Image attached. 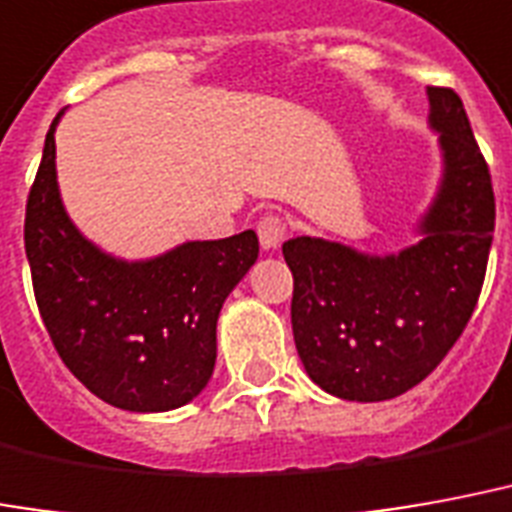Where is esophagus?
<instances>
[{
    "instance_id": "34e87169",
    "label": "esophagus",
    "mask_w": 512,
    "mask_h": 512,
    "mask_svg": "<svg viewBox=\"0 0 512 512\" xmlns=\"http://www.w3.org/2000/svg\"><path fill=\"white\" fill-rule=\"evenodd\" d=\"M290 233V227L282 217H276V214H268L257 222V236H260V244L263 249H276V246H282V241Z\"/></svg>"
}]
</instances>
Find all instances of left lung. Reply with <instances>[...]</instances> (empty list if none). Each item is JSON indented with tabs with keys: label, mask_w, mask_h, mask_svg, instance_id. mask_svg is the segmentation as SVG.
Returning a JSON list of instances; mask_svg holds the SVG:
<instances>
[{
	"label": "left lung",
	"mask_w": 512,
	"mask_h": 512,
	"mask_svg": "<svg viewBox=\"0 0 512 512\" xmlns=\"http://www.w3.org/2000/svg\"><path fill=\"white\" fill-rule=\"evenodd\" d=\"M429 105L445 170L418 244L385 257L309 236L282 246L295 347L306 374L339 399H396L426 380L467 328L486 279L491 173L461 97L429 86Z\"/></svg>",
	"instance_id": "left-lung-1"
}]
</instances>
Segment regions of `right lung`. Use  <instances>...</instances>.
Listing matches in <instances>:
<instances>
[{"mask_svg": "<svg viewBox=\"0 0 512 512\" xmlns=\"http://www.w3.org/2000/svg\"><path fill=\"white\" fill-rule=\"evenodd\" d=\"M56 113L29 189L24 246L34 301L59 358L102 401L130 412L176 410L217 361V317L257 260L255 230L187 241L124 263L75 230L56 187Z\"/></svg>", "mask_w": 512, "mask_h": 512, "instance_id": "right-lung-1", "label": "right lung"}]
</instances>
